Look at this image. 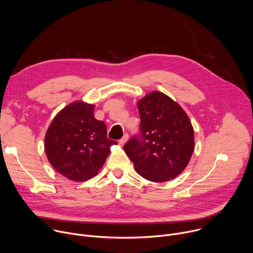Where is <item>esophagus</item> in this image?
I'll list each match as a JSON object with an SVG mask.
<instances>
[{
    "instance_id": "obj_1",
    "label": "esophagus",
    "mask_w": 253,
    "mask_h": 253,
    "mask_svg": "<svg viewBox=\"0 0 253 253\" xmlns=\"http://www.w3.org/2000/svg\"><path fill=\"white\" fill-rule=\"evenodd\" d=\"M129 140V135L128 134H124V136L119 140V143L121 145H124V144Z\"/></svg>"
}]
</instances>
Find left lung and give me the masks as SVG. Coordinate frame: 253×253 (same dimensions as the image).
I'll return each instance as SVG.
<instances>
[{
    "instance_id": "1",
    "label": "left lung",
    "mask_w": 253,
    "mask_h": 253,
    "mask_svg": "<svg viewBox=\"0 0 253 253\" xmlns=\"http://www.w3.org/2000/svg\"><path fill=\"white\" fill-rule=\"evenodd\" d=\"M141 137L124 146L137 173L152 182L174 179L188 165L194 151V131L177 102L153 91L137 102Z\"/></svg>"
}]
</instances>
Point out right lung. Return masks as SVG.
<instances>
[{"instance_id": "obj_1", "label": "right lung", "mask_w": 253, "mask_h": 253, "mask_svg": "<svg viewBox=\"0 0 253 253\" xmlns=\"http://www.w3.org/2000/svg\"><path fill=\"white\" fill-rule=\"evenodd\" d=\"M93 104L75 101L52 120L45 136V152L53 168L69 180L83 182L96 176L111 146L103 121L94 117Z\"/></svg>"}]
</instances>
